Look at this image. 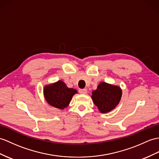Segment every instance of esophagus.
Listing matches in <instances>:
<instances>
[{"label": "esophagus", "instance_id": "obj_1", "mask_svg": "<svg viewBox=\"0 0 159 159\" xmlns=\"http://www.w3.org/2000/svg\"><path fill=\"white\" fill-rule=\"evenodd\" d=\"M79 92L80 93V94H86L87 93V90L86 89H80L79 90Z\"/></svg>", "mask_w": 159, "mask_h": 159}]
</instances>
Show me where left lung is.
<instances>
[{"label": "left lung", "mask_w": 159, "mask_h": 159, "mask_svg": "<svg viewBox=\"0 0 159 159\" xmlns=\"http://www.w3.org/2000/svg\"><path fill=\"white\" fill-rule=\"evenodd\" d=\"M122 92L119 86L101 82L92 92V98L95 105L102 113L115 109L121 100Z\"/></svg>", "instance_id": "left-lung-1"}]
</instances>
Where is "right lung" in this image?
<instances>
[{"mask_svg":"<svg viewBox=\"0 0 159 159\" xmlns=\"http://www.w3.org/2000/svg\"><path fill=\"white\" fill-rule=\"evenodd\" d=\"M77 93V90L73 88H69L62 81L49 86H46L44 89V94L46 101L54 107L63 109L67 107L72 96Z\"/></svg>","mask_w":159,"mask_h":159,"instance_id":"right-lung-1","label":"right lung"}]
</instances>
